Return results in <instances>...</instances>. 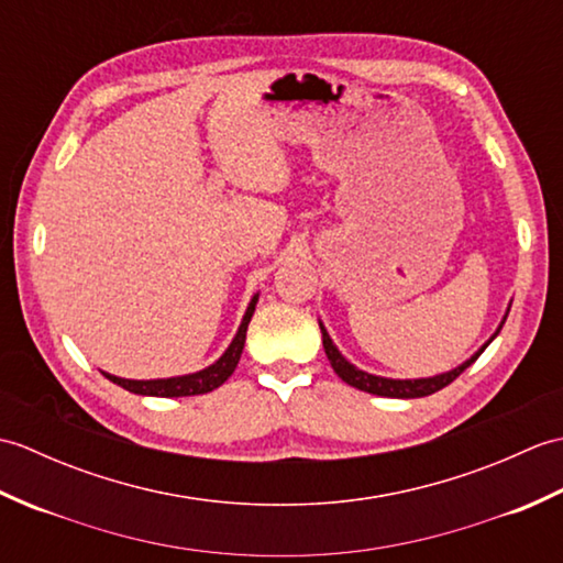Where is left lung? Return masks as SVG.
Masks as SVG:
<instances>
[{"mask_svg":"<svg viewBox=\"0 0 563 563\" xmlns=\"http://www.w3.org/2000/svg\"><path fill=\"white\" fill-rule=\"evenodd\" d=\"M508 312H510V307L506 309L504 319H500L498 329L494 331V336L488 339L472 357H466L462 365L448 369V373H440V375H433V377H418V379H394V377H379V375H373V373H365V369L355 367L353 363L345 361L343 353L336 349V343L331 341L327 327L321 324V319H319V329H321V343H324V351H327V357H329V363L333 367V373H336L345 382V385H351V387L367 391V394H377V397L421 399V397H428V394L440 391L442 387H448L452 379H457L464 373V369L470 367L476 361V357H479L488 349V343H492L498 336V331H500V327H504Z\"/></svg>","mask_w":563,"mask_h":563,"instance_id":"obj_1","label":"left lung"}]
</instances>
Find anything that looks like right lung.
Returning <instances> with one entry per match:
<instances>
[{
	"instance_id": "1",
	"label": "right lung",
	"mask_w": 563,
	"mask_h": 563,
	"mask_svg": "<svg viewBox=\"0 0 563 563\" xmlns=\"http://www.w3.org/2000/svg\"><path fill=\"white\" fill-rule=\"evenodd\" d=\"M256 302H258V292L251 297V302L242 317V324H239L232 343L227 345V351L212 365L198 369V373L159 377V379H125V377H115L111 373H103V369L101 373L106 379H111L113 385L123 387L133 394H140V397H196V394H208L212 389H218L220 385H224L227 379H230V375L234 373V367L239 363V357H242L246 329H249L251 317H254Z\"/></svg>"
}]
</instances>
